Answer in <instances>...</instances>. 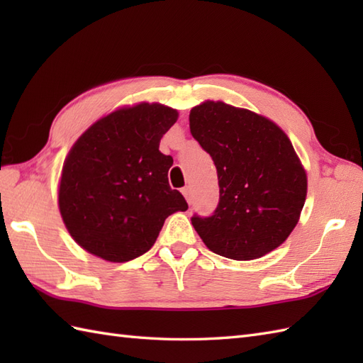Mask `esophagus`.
Segmentation results:
<instances>
[{
    "label": "esophagus",
    "mask_w": 363,
    "mask_h": 363,
    "mask_svg": "<svg viewBox=\"0 0 363 363\" xmlns=\"http://www.w3.org/2000/svg\"><path fill=\"white\" fill-rule=\"evenodd\" d=\"M182 195L186 196L187 203L190 204V203H191V194H190V189H189V187H184V189H182Z\"/></svg>",
    "instance_id": "obj_1"
}]
</instances>
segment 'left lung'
<instances>
[{
    "mask_svg": "<svg viewBox=\"0 0 363 363\" xmlns=\"http://www.w3.org/2000/svg\"><path fill=\"white\" fill-rule=\"evenodd\" d=\"M190 133L217 167L220 201L211 217H191L218 256L252 260L282 245L295 229L307 176L290 138L262 115L223 101L190 111Z\"/></svg>",
    "mask_w": 363,
    "mask_h": 363,
    "instance_id": "8db88e82",
    "label": "left lung"
}]
</instances>
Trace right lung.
Here are the masks:
<instances>
[{
	"mask_svg": "<svg viewBox=\"0 0 363 363\" xmlns=\"http://www.w3.org/2000/svg\"><path fill=\"white\" fill-rule=\"evenodd\" d=\"M177 120L172 107L140 103L94 123L64 162L59 211L81 248L109 262L148 251L164 221L189 209L168 184L173 157L160 138Z\"/></svg>",
	"mask_w": 363,
	"mask_h": 363,
	"instance_id": "obj_1",
	"label": "right lung"
}]
</instances>
